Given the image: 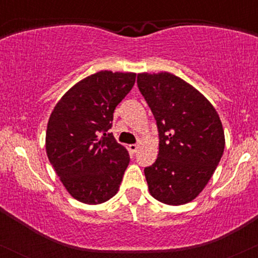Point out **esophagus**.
<instances>
[{"instance_id":"esophagus-1","label":"esophagus","mask_w":258,"mask_h":258,"mask_svg":"<svg viewBox=\"0 0 258 258\" xmlns=\"http://www.w3.org/2000/svg\"><path fill=\"white\" fill-rule=\"evenodd\" d=\"M138 148H139L138 144H131V146L128 147V150H130V152H131L132 154H135V153L138 150Z\"/></svg>"}]
</instances>
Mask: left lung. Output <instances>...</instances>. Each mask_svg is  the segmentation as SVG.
<instances>
[{"label": "left lung", "mask_w": 258, "mask_h": 258, "mask_svg": "<svg viewBox=\"0 0 258 258\" xmlns=\"http://www.w3.org/2000/svg\"><path fill=\"white\" fill-rule=\"evenodd\" d=\"M138 88L159 128V154L144 174L153 198L166 205L190 203L223 155L224 131L214 105L171 73H141Z\"/></svg>", "instance_id": "8db88e82"}]
</instances>
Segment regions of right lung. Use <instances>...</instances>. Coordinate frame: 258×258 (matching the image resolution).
Here are the masks:
<instances>
[{
	"label": "right lung",
	"mask_w": 258,
	"mask_h": 258,
	"mask_svg": "<svg viewBox=\"0 0 258 258\" xmlns=\"http://www.w3.org/2000/svg\"><path fill=\"white\" fill-rule=\"evenodd\" d=\"M136 73L100 70L58 100L46 131L49 162L74 199L98 205L119 191L130 155L115 141L112 112L132 90Z\"/></svg>",
	"instance_id": "add662e5"
}]
</instances>
